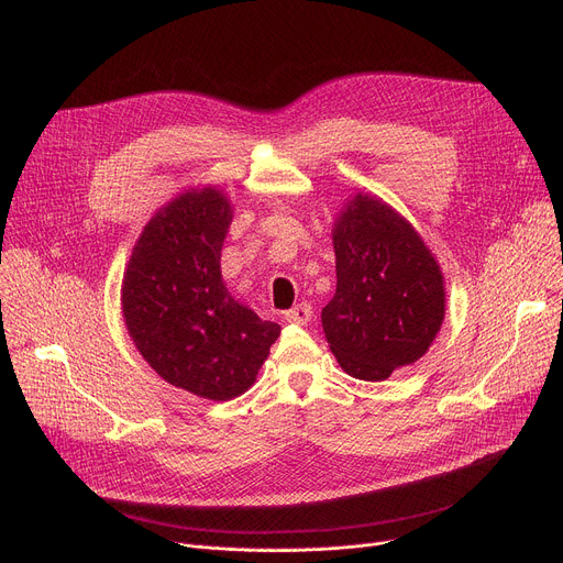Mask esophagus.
Returning a JSON list of instances; mask_svg holds the SVG:
<instances>
[{
    "label": "esophagus",
    "instance_id": "1",
    "mask_svg": "<svg viewBox=\"0 0 563 563\" xmlns=\"http://www.w3.org/2000/svg\"><path fill=\"white\" fill-rule=\"evenodd\" d=\"M311 318H313V309H311V305H307V301H301V305H297L284 313V320L290 324H309Z\"/></svg>",
    "mask_w": 563,
    "mask_h": 563
}]
</instances>
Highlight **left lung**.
<instances>
[{
    "label": "left lung",
    "instance_id": "8db88e82",
    "mask_svg": "<svg viewBox=\"0 0 563 563\" xmlns=\"http://www.w3.org/2000/svg\"><path fill=\"white\" fill-rule=\"evenodd\" d=\"M335 295L322 329L340 367L385 380L419 361L435 340L446 307L435 256L399 211L356 194L333 223Z\"/></svg>",
    "mask_w": 563,
    "mask_h": 563
}]
</instances>
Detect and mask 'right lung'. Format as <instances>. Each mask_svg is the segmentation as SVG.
Instances as JSON below:
<instances>
[{"mask_svg": "<svg viewBox=\"0 0 563 563\" xmlns=\"http://www.w3.org/2000/svg\"><path fill=\"white\" fill-rule=\"evenodd\" d=\"M230 223L232 205L216 187L173 198L144 228L121 286L123 320L144 361L170 385L211 401L243 395L282 331L223 284Z\"/></svg>", "mask_w": 563, "mask_h": 563, "instance_id": "1", "label": "right lung"}]
</instances>
